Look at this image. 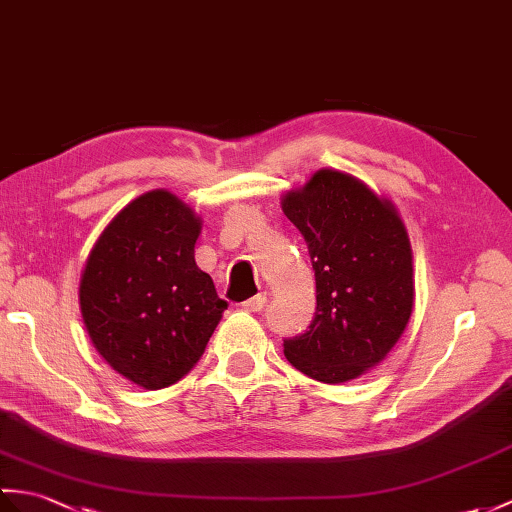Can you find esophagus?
Returning <instances> with one entry per match:
<instances>
[{
	"instance_id": "obj_1",
	"label": "esophagus",
	"mask_w": 512,
	"mask_h": 512,
	"mask_svg": "<svg viewBox=\"0 0 512 512\" xmlns=\"http://www.w3.org/2000/svg\"><path fill=\"white\" fill-rule=\"evenodd\" d=\"M264 305H266V296L257 294V296H253V299H248V301L242 303V310L244 312H261V310H264Z\"/></svg>"
}]
</instances>
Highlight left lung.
<instances>
[{
  "label": "left lung",
  "mask_w": 512,
  "mask_h": 512,
  "mask_svg": "<svg viewBox=\"0 0 512 512\" xmlns=\"http://www.w3.org/2000/svg\"><path fill=\"white\" fill-rule=\"evenodd\" d=\"M316 277V314L305 334L283 340L288 362L323 384H342L382 362L406 329L412 251L388 200L358 178L318 170L283 198Z\"/></svg>",
  "instance_id": "8db88e82"
}]
</instances>
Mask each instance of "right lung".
I'll return each instance as SVG.
<instances>
[{
  "label": "right lung",
  "instance_id": "1",
  "mask_svg": "<svg viewBox=\"0 0 512 512\" xmlns=\"http://www.w3.org/2000/svg\"><path fill=\"white\" fill-rule=\"evenodd\" d=\"M200 220L165 189L135 198L91 248L80 310L113 371L157 390L185 377L229 303L196 266Z\"/></svg>",
  "mask_w": 512,
  "mask_h": 512
}]
</instances>
